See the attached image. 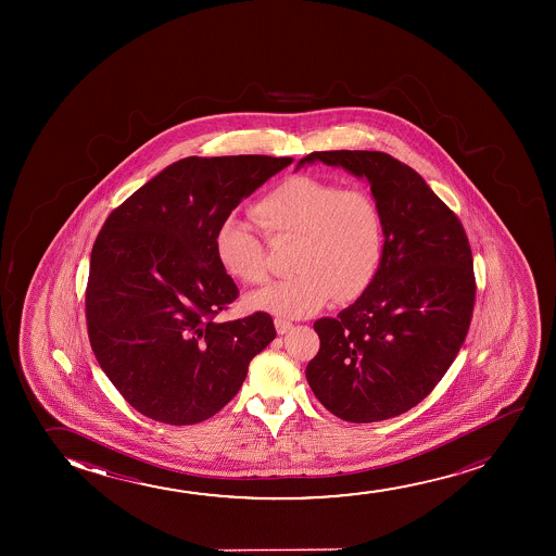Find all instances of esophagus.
Wrapping results in <instances>:
<instances>
[{
  "instance_id": "1",
  "label": "esophagus",
  "mask_w": 556,
  "mask_h": 556,
  "mask_svg": "<svg viewBox=\"0 0 556 556\" xmlns=\"http://www.w3.org/2000/svg\"><path fill=\"white\" fill-rule=\"evenodd\" d=\"M275 328H277L279 334H287L290 328H292V323L289 319H285V317H275Z\"/></svg>"
}]
</instances>
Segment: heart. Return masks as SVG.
<instances>
[{"label": "heart", "mask_w": 556, "mask_h": 556, "mask_svg": "<svg viewBox=\"0 0 556 556\" xmlns=\"http://www.w3.org/2000/svg\"><path fill=\"white\" fill-rule=\"evenodd\" d=\"M252 216L269 241L294 239L290 269L249 298L254 309L305 317L336 298L361 296L378 275L386 249L380 203L365 188H342L315 176H289L254 203ZM222 271L244 285L267 279L266 243L258 231L228 216L213 237Z\"/></svg>", "instance_id": "1"}]
</instances>
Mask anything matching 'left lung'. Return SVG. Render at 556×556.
Here are the masks:
<instances>
[{"label":"left lung","mask_w":556,"mask_h":556,"mask_svg":"<svg viewBox=\"0 0 556 556\" xmlns=\"http://www.w3.org/2000/svg\"><path fill=\"white\" fill-rule=\"evenodd\" d=\"M365 176L386 224L372 285L338 317L315 320L319 353L305 368L320 404L351 424L395 418L442 380L469 332L477 282L467 233L426 180L383 152H313Z\"/></svg>","instance_id":"1"}]
</instances>
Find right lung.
<instances>
[{
	"mask_svg": "<svg viewBox=\"0 0 556 556\" xmlns=\"http://www.w3.org/2000/svg\"><path fill=\"white\" fill-rule=\"evenodd\" d=\"M292 157H186L115 206L92 244L85 317L92 353L148 418L193 426L243 386L275 332L271 315L216 319L239 289L213 237L244 198Z\"/></svg>",
	"mask_w": 556,
	"mask_h": 556,
	"instance_id": "add662e5",
	"label": "right lung"
}]
</instances>
